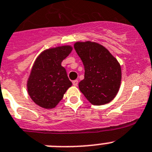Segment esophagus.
Here are the masks:
<instances>
[{"label":"esophagus","instance_id":"obj_1","mask_svg":"<svg viewBox=\"0 0 152 152\" xmlns=\"http://www.w3.org/2000/svg\"><path fill=\"white\" fill-rule=\"evenodd\" d=\"M72 84H73L74 86H75V87H77V84H78V80H75L72 81Z\"/></svg>","mask_w":152,"mask_h":152}]
</instances>
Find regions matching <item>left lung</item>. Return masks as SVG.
I'll return each mask as SVG.
<instances>
[{"instance_id": "8db88e82", "label": "left lung", "mask_w": 152, "mask_h": 152, "mask_svg": "<svg viewBox=\"0 0 152 152\" xmlns=\"http://www.w3.org/2000/svg\"><path fill=\"white\" fill-rule=\"evenodd\" d=\"M75 49L84 66V78L79 89L93 105H103L113 100L122 79L119 61L104 46L94 42H77Z\"/></svg>"}]
</instances>
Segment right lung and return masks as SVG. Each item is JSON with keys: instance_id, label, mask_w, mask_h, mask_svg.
<instances>
[{"instance_id": "right-lung-1", "label": "right lung", "mask_w": 152, "mask_h": 152, "mask_svg": "<svg viewBox=\"0 0 152 152\" xmlns=\"http://www.w3.org/2000/svg\"><path fill=\"white\" fill-rule=\"evenodd\" d=\"M71 45L45 49L36 58L27 80V91L36 104L45 109L56 107L72 85L61 61L72 52Z\"/></svg>"}]
</instances>
